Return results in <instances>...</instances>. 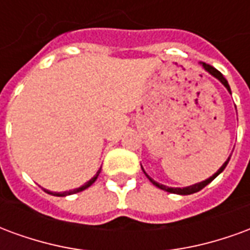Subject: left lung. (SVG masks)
<instances>
[{
  "label": "left lung",
  "instance_id": "obj_1",
  "mask_svg": "<svg viewBox=\"0 0 250 250\" xmlns=\"http://www.w3.org/2000/svg\"><path fill=\"white\" fill-rule=\"evenodd\" d=\"M201 64H202V66H204V68H205V71H208L210 73V75H213V76H214L215 79H218V80H220V82L222 83L224 85H225L226 89H228V91L230 92V87H229V84H228V80H226L225 77L222 76V73H221L220 71H217L214 66L209 65V64H206V62H201ZM229 159H230V157L228 158V161H226V162L224 163V165H222V166H221L220 168H218V171H217V173H215V174H213V175H211L210 178L205 179V181H202V182H199V184L193 185V186H188V188H168V186H165V185L158 184V182H155L154 179H151V178H150V177H148V175H147L145 170H143V171H145V174H146L147 178L150 179V182H151L152 185H155L157 188H162V190H165V191H168V193L181 194V195H188V194L197 193V191H199V190H202V188H204L205 186H206V185H209L210 182H211V181H213V179H214L215 177H217V175H220V174L222 173L224 170H225L226 165L229 163Z\"/></svg>",
  "mask_w": 250,
  "mask_h": 250
}]
</instances>
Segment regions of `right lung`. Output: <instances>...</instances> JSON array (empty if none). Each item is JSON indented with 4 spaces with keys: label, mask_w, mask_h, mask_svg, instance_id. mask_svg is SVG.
<instances>
[{
    "label": "right lung",
    "mask_w": 250,
    "mask_h": 250,
    "mask_svg": "<svg viewBox=\"0 0 250 250\" xmlns=\"http://www.w3.org/2000/svg\"><path fill=\"white\" fill-rule=\"evenodd\" d=\"M100 170H102V168H99V171H98V173H96V175H95L93 178L89 179L87 184H84L82 186V188H75V190H69V191H64V193H53V191H49V190H45V188H44V190H45V193L52 194V195H57V197H65V195H71V194L79 193V191H83V190H85V188H89V186H91V185H92L93 182H95V181L98 179L99 174H100Z\"/></svg>",
    "instance_id": "add662e5"
}]
</instances>
